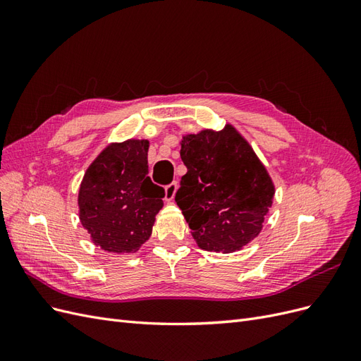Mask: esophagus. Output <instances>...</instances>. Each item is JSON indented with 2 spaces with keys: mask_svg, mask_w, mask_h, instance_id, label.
Returning <instances> with one entry per match:
<instances>
[{
  "mask_svg": "<svg viewBox=\"0 0 361 361\" xmlns=\"http://www.w3.org/2000/svg\"><path fill=\"white\" fill-rule=\"evenodd\" d=\"M176 191H178V183L176 182H171L170 185H167V187H166V195H164V199H166V202H171L174 199V195H176Z\"/></svg>",
  "mask_w": 361,
  "mask_h": 361,
  "instance_id": "34e87169",
  "label": "esophagus"
}]
</instances>
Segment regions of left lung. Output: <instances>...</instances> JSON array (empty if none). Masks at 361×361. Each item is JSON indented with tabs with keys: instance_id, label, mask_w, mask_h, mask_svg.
Wrapping results in <instances>:
<instances>
[{
	"instance_id": "1",
	"label": "left lung",
	"mask_w": 361,
	"mask_h": 361,
	"mask_svg": "<svg viewBox=\"0 0 361 361\" xmlns=\"http://www.w3.org/2000/svg\"><path fill=\"white\" fill-rule=\"evenodd\" d=\"M187 174L178 206L195 243L206 251L233 253L260 233L276 188L267 167L238 129H203L180 140Z\"/></svg>"
}]
</instances>
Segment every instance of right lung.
<instances>
[{
	"instance_id": "1",
	"label": "right lung",
	"mask_w": 361,
	"mask_h": 361,
	"mask_svg": "<svg viewBox=\"0 0 361 361\" xmlns=\"http://www.w3.org/2000/svg\"><path fill=\"white\" fill-rule=\"evenodd\" d=\"M149 140L110 143L85 170L78 191L80 221L108 253H135L152 235L164 190L150 180Z\"/></svg>"
}]
</instances>
